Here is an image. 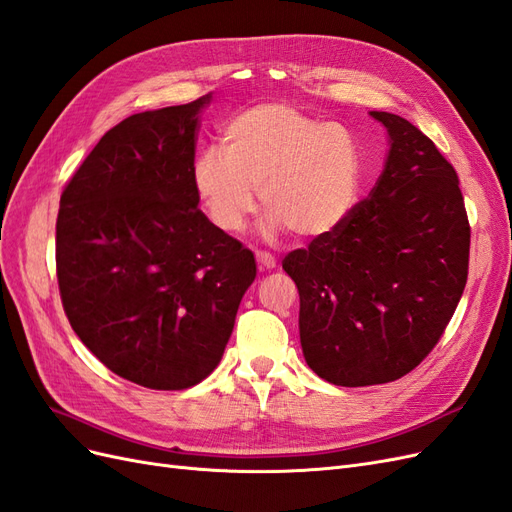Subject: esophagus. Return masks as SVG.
I'll list each match as a JSON object with an SVG mask.
<instances>
[{
  "mask_svg": "<svg viewBox=\"0 0 512 512\" xmlns=\"http://www.w3.org/2000/svg\"><path fill=\"white\" fill-rule=\"evenodd\" d=\"M256 262H258L260 271L275 269V258L269 252H256Z\"/></svg>",
  "mask_w": 512,
  "mask_h": 512,
  "instance_id": "obj_1",
  "label": "esophagus"
}]
</instances>
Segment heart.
Wrapping results in <instances>:
<instances>
[{"mask_svg": "<svg viewBox=\"0 0 512 512\" xmlns=\"http://www.w3.org/2000/svg\"><path fill=\"white\" fill-rule=\"evenodd\" d=\"M363 151L337 121L320 123L288 102L247 106L222 128L220 149L200 151L192 164L194 192L213 226L235 235L260 203L265 232L290 230L301 243L331 237L359 200Z\"/></svg>", "mask_w": 512, "mask_h": 512, "instance_id": "heart-1", "label": "heart"}]
</instances>
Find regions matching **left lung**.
I'll use <instances>...</instances> for the list:
<instances>
[{
	"label": "left lung",
	"instance_id": "obj_1",
	"mask_svg": "<svg viewBox=\"0 0 512 512\" xmlns=\"http://www.w3.org/2000/svg\"><path fill=\"white\" fill-rule=\"evenodd\" d=\"M389 153L331 237L290 252L307 365L337 386L406 376L438 344L468 280L470 224L455 168L404 117L369 113Z\"/></svg>",
	"mask_w": 512,
	"mask_h": 512
}]
</instances>
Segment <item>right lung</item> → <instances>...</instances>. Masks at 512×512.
Instances as JSON below:
<instances>
[{
  "label": "right lung",
  "instance_id": "right-lung-1",
  "mask_svg": "<svg viewBox=\"0 0 512 512\" xmlns=\"http://www.w3.org/2000/svg\"><path fill=\"white\" fill-rule=\"evenodd\" d=\"M209 102L123 119L59 200L57 282L74 333L113 374L156 391L218 367L256 277L254 254L198 209L192 164Z\"/></svg>",
  "mask_w": 512,
  "mask_h": 512
}]
</instances>
